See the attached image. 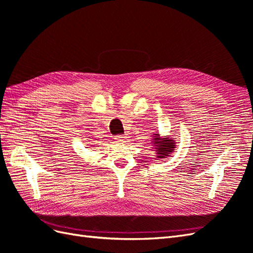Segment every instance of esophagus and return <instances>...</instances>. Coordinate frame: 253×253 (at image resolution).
<instances>
[{
  "label": "esophagus",
  "instance_id": "1",
  "mask_svg": "<svg viewBox=\"0 0 253 253\" xmlns=\"http://www.w3.org/2000/svg\"><path fill=\"white\" fill-rule=\"evenodd\" d=\"M127 138L128 137L126 135H118L115 137V140H116V142H118V143H125L127 141Z\"/></svg>",
  "mask_w": 253,
  "mask_h": 253
}]
</instances>
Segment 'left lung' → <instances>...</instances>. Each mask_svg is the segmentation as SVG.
I'll list each match as a JSON object with an SVG mask.
<instances>
[{"instance_id":"left-lung-1","label":"left lung","mask_w":253,"mask_h":253,"mask_svg":"<svg viewBox=\"0 0 253 253\" xmlns=\"http://www.w3.org/2000/svg\"><path fill=\"white\" fill-rule=\"evenodd\" d=\"M156 136H154L155 138H153V141H154L155 145H156V154L158 155L157 157L159 158H166V156H168V154H170L171 152H173L174 143L171 139H164L163 141H160L159 135L154 134Z\"/></svg>"}]
</instances>
